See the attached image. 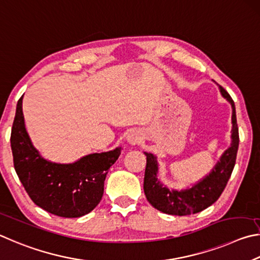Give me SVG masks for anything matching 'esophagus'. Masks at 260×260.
Wrapping results in <instances>:
<instances>
[{"label":"esophagus","instance_id":"34e87169","mask_svg":"<svg viewBox=\"0 0 260 260\" xmlns=\"http://www.w3.org/2000/svg\"><path fill=\"white\" fill-rule=\"evenodd\" d=\"M126 139H127V142H129L130 144H137L139 140H140V137H139L137 134L131 133V134L127 135V138Z\"/></svg>","mask_w":260,"mask_h":260}]
</instances>
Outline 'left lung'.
I'll list each match as a JSON object with an SVG mask.
<instances>
[{
  "instance_id": "obj_1",
  "label": "left lung",
  "mask_w": 260,
  "mask_h": 260,
  "mask_svg": "<svg viewBox=\"0 0 260 260\" xmlns=\"http://www.w3.org/2000/svg\"><path fill=\"white\" fill-rule=\"evenodd\" d=\"M222 97L226 98L233 108L232 115V145L222 154L220 161L213 168L211 174L206 178L194 185L192 188L185 190H170L157 180V162L156 157L151 153H145L146 155V169L144 177V192L147 201L152 206L168 215L187 216L190 213H197L204 210L215 203L227 185L233 172L236 154L239 148V127L236 122L235 105L230 93L219 86Z\"/></svg>"
}]
</instances>
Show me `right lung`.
Returning <instances> with one entry per match:
<instances>
[{"mask_svg": "<svg viewBox=\"0 0 260 260\" xmlns=\"http://www.w3.org/2000/svg\"><path fill=\"white\" fill-rule=\"evenodd\" d=\"M13 166L22 186L36 206L65 218L84 216L98 206L108 169L121 147L94 153L71 165H58L41 157L25 129L22 97L18 100L11 129Z\"/></svg>", "mask_w": 260, "mask_h": 260, "instance_id": "1", "label": "right lung"}]
</instances>
